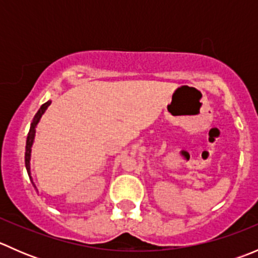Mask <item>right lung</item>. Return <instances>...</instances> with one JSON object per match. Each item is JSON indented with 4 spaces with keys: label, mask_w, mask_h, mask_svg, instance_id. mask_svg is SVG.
I'll list each match as a JSON object with an SVG mask.
<instances>
[{
    "label": "right lung",
    "mask_w": 258,
    "mask_h": 258,
    "mask_svg": "<svg viewBox=\"0 0 258 258\" xmlns=\"http://www.w3.org/2000/svg\"><path fill=\"white\" fill-rule=\"evenodd\" d=\"M49 103H51V101H48V102L43 103V105L41 106V108H40V110H38V112L35 114V117H33V121H32V123H31V128H30V132H28L27 141H26V153H25V163H26V170H27L28 175H30V158H31V147H32V144H33V139H35L36 124H37V122L40 121L41 116H42L43 112H45V111L47 110V107H48V106H49Z\"/></svg>",
    "instance_id": "1"
}]
</instances>
